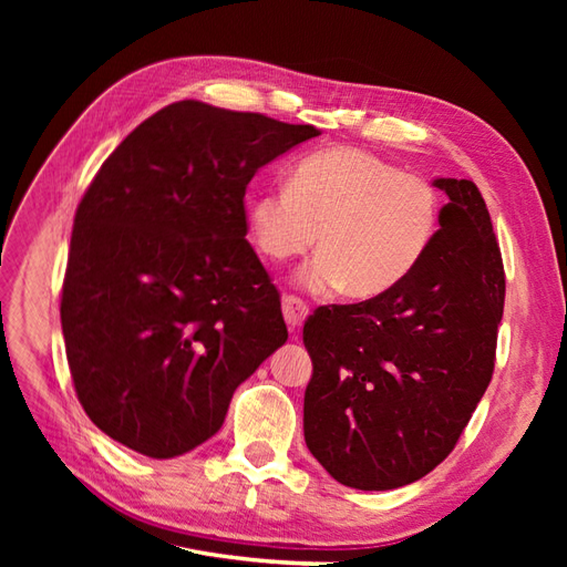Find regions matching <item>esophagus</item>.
Returning <instances> with one entry per match:
<instances>
[{
	"instance_id": "1",
	"label": "esophagus",
	"mask_w": 567,
	"mask_h": 567,
	"mask_svg": "<svg viewBox=\"0 0 567 567\" xmlns=\"http://www.w3.org/2000/svg\"><path fill=\"white\" fill-rule=\"evenodd\" d=\"M281 307H284V319H286L290 331L300 329L302 321L307 319V315H310V310H307V305L300 298H296V296H284Z\"/></svg>"
}]
</instances>
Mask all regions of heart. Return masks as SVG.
Here are the masks:
<instances>
[{
  "label": "heart",
  "instance_id": "heart-1",
  "mask_svg": "<svg viewBox=\"0 0 567 567\" xmlns=\"http://www.w3.org/2000/svg\"><path fill=\"white\" fill-rule=\"evenodd\" d=\"M442 203L431 182L404 175L369 151H315L286 186L250 198L246 227L265 260L310 250L298 281L312 293L340 288L352 300L385 296L414 271L440 231Z\"/></svg>",
  "mask_w": 567,
  "mask_h": 567
}]
</instances>
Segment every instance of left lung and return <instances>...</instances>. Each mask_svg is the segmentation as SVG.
Listing matches in <instances>:
<instances>
[{
	"instance_id": "left-lung-1",
	"label": "left lung",
	"mask_w": 567,
	"mask_h": 567,
	"mask_svg": "<svg viewBox=\"0 0 567 567\" xmlns=\"http://www.w3.org/2000/svg\"><path fill=\"white\" fill-rule=\"evenodd\" d=\"M433 186L450 203L423 262L385 296L305 321V442L346 487L385 492L431 473L492 381L506 293L492 219L473 182Z\"/></svg>"
}]
</instances>
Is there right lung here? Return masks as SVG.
I'll use <instances>...</instances> for the list:
<instances>
[{
  "mask_svg": "<svg viewBox=\"0 0 567 567\" xmlns=\"http://www.w3.org/2000/svg\"><path fill=\"white\" fill-rule=\"evenodd\" d=\"M177 101L125 136L80 200L61 326L92 423L151 458L192 452L281 348L279 290L246 241V186L319 136Z\"/></svg>",
  "mask_w": 567,
  "mask_h": 567,
  "instance_id": "obj_1",
  "label": "right lung"
}]
</instances>
